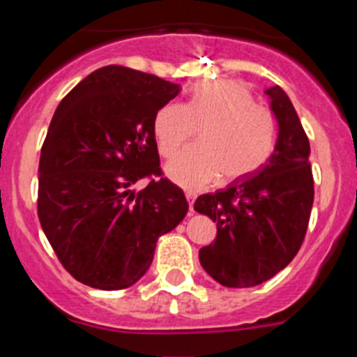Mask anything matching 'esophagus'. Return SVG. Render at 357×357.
Segmentation results:
<instances>
[{
	"instance_id": "1",
	"label": "esophagus",
	"mask_w": 357,
	"mask_h": 357,
	"mask_svg": "<svg viewBox=\"0 0 357 357\" xmlns=\"http://www.w3.org/2000/svg\"><path fill=\"white\" fill-rule=\"evenodd\" d=\"M186 200H188V205H190V214H193V204H195V199L197 195L193 192H186Z\"/></svg>"
}]
</instances>
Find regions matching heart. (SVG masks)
Listing matches in <instances>:
<instances>
[{
    "instance_id": "heart-1",
    "label": "heart",
    "mask_w": 357,
    "mask_h": 357,
    "mask_svg": "<svg viewBox=\"0 0 357 357\" xmlns=\"http://www.w3.org/2000/svg\"><path fill=\"white\" fill-rule=\"evenodd\" d=\"M202 126L200 145L183 150L167 164V176L183 188H205L221 174L225 181L245 178L275 149V117L255 105L250 89L238 81L200 82L188 105L171 102L162 107L153 122L162 155H174Z\"/></svg>"
}]
</instances>
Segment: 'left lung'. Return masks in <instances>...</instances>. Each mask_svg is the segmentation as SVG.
<instances>
[{"instance_id": "8db88e82", "label": "left lung", "mask_w": 357, "mask_h": 357, "mask_svg": "<svg viewBox=\"0 0 357 357\" xmlns=\"http://www.w3.org/2000/svg\"><path fill=\"white\" fill-rule=\"evenodd\" d=\"M278 124L275 149L255 172L228 188L205 193L195 211L218 222L200 264L229 289L255 287L290 264L302 245L314 200L309 139L280 86L266 89Z\"/></svg>"}]
</instances>
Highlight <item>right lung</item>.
<instances>
[{"label":"right lung","instance_id":"add662e5","mask_svg":"<svg viewBox=\"0 0 357 357\" xmlns=\"http://www.w3.org/2000/svg\"><path fill=\"white\" fill-rule=\"evenodd\" d=\"M179 91L157 75L107 66L56 107L39 158L38 214L77 282L100 290L135 285L158 236L188 212L183 190L162 178L153 131L157 112ZM143 177L153 181L135 194Z\"/></svg>","mask_w":357,"mask_h":357}]
</instances>
